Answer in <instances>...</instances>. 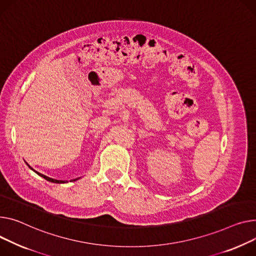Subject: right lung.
Returning a JSON list of instances; mask_svg holds the SVG:
<instances>
[{"label":"right lung","instance_id":"1","mask_svg":"<svg viewBox=\"0 0 256 256\" xmlns=\"http://www.w3.org/2000/svg\"><path fill=\"white\" fill-rule=\"evenodd\" d=\"M28 168H30V170H32V168H30V164H28ZM32 171H34V172H35V173H37V174H38L39 176H41L42 178H44L45 180L49 181V182H52V183H60H60H66V182H68V181H62V180H56V179H52V178H49V177H47V176H45V175H43V174H41V173H38V172H36V171H35V170H32ZM78 179H79V178H76V179H74L73 181H76V180H78ZM71 181H72V180H71Z\"/></svg>","mask_w":256,"mask_h":256}]
</instances>
